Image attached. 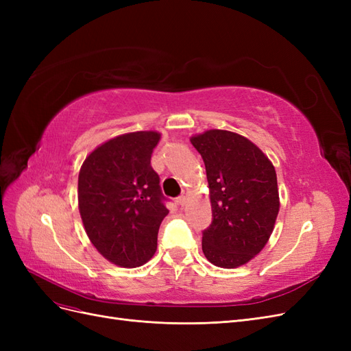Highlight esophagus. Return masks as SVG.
<instances>
[{
  "instance_id": "34e87169",
  "label": "esophagus",
  "mask_w": 351,
  "mask_h": 351,
  "mask_svg": "<svg viewBox=\"0 0 351 351\" xmlns=\"http://www.w3.org/2000/svg\"><path fill=\"white\" fill-rule=\"evenodd\" d=\"M187 196H189V192H187V190H184L183 195L180 196V197H177V204H178V205H182V206H184V205L187 204Z\"/></svg>"
}]
</instances>
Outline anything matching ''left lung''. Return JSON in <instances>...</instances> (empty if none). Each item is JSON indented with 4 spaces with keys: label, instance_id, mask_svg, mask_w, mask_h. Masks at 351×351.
I'll list each match as a JSON object with an SVG mask.
<instances>
[{
    "label": "left lung",
    "instance_id": "1",
    "mask_svg": "<svg viewBox=\"0 0 351 351\" xmlns=\"http://www.w3.org/2000/svg\"><path fill=\"white\" fill-rule=\"evenodd\" d=\"M190 142L204 158L212 206V224L202 250L219 268L250 262L267 246L280 212L275 167L247 137L210 129Z\"/></svg>",
    "mask_w": 351,
    "mask_h": 351
}]
</instances>
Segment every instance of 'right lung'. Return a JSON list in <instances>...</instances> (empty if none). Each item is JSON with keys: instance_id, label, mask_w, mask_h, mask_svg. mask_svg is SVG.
Here are the masks:
<instances>
[{"instance_id": "obj_1", "label": "right lung", "mask_w": 351, "mask_h": 351, "mask_svg": "<svg viewBox=\"0 0 351 351\" xmlns=\"http://www.w3.org/2000/svg\"><path fill=\"white\" fill-rule=\"evenodd\" d=\"M159 139L155 130L115 136L95 147L80 167L77 200L84 231L117 267H142L156 252L158 230L168 215L151 167Z\"/></svg>"}]
</instances>
